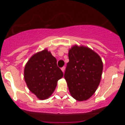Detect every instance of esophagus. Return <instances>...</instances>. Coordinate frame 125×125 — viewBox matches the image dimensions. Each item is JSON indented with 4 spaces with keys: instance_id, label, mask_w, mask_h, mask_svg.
<instances>
[{
    "instance_id": "obj_1",
    "label": "esophagus",
    "mask_w": 125,
    "mask_h": 125,
    "mask_svg": "<svg viewBox=\"0 0 125 125\" xmlns=\"http://www.w3.org/2000/svg\"><path fill=\"white\" fill-rule=\"evenodd\" d=\"M61 70L63 71V73H64V72H65V66H63V67L62 68Z\"/></svg>"
}]
</instances>
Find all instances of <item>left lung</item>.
Segmentation results:
<instances>
[{"label":"left lung","instance_id":"8db88e82","mask_svg":"<svg viewBox=\"0 0 125 125\" xmlns=\"http://www.w3.org/2000/svg\"><path fill=\"white\" fill-rule=\"evenodd\" d=\"M68 57L64 77L71 96L78 101H85L95 93L100 84L102 59L89 48L77 45L70 49Z\"/></svg>","mask_w":125,"mask_h":125}]
</instances>
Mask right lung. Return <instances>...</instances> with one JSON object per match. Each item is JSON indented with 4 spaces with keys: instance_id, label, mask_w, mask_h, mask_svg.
<instances>
[{
    "instance_id": "add662e5",
    "label": "right lung",
    "mask_w": 125,
    "mask_h": 125,
    "mask_svg": "<svg viewBox=\"0 0 125 125\" xmlns=\"http://www.w3.org/2000/svg\"><path fill=\"white\" fill-rule=\"evenodd\" d=\"M63 76L56 59L47 49L32 55L24 68V79L28 88L40 100L47 99L52 95L58 80Z\"/></svg>"
}]
</instances>
